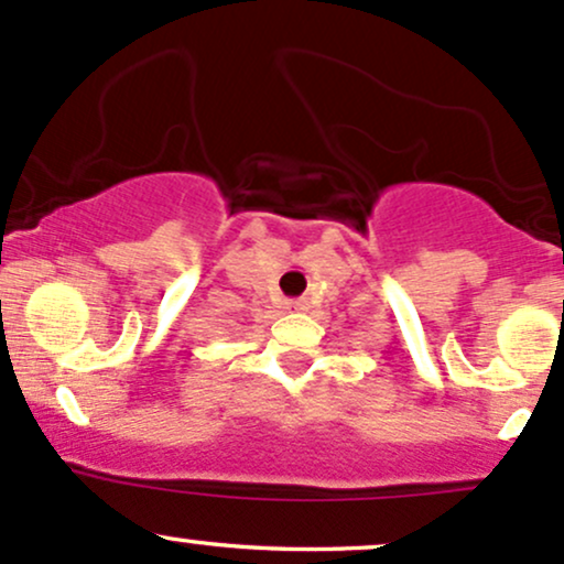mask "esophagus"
Instances as JSON below:
<instances>
[{"instance_id": "1", "label": "esophagus", "mask_w": 564, "mask_h": 564, "mask_svg": "<svg viewBox=\"0 0 564 564\" xmlns=\"http://www.w3.org/2000/svg\"><path fill=\"white\" fill-rule=\"evenodd\" d=\"M289 305V311H305V300H292V302H286Z\"/></svg>"}]
</instances>
